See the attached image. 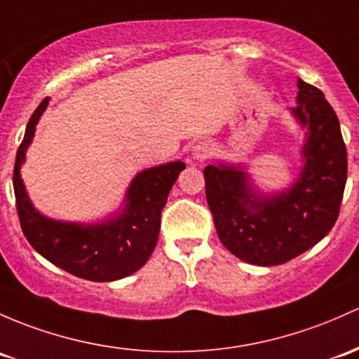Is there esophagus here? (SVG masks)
Masks as SVG:
<instances>
[{"label":"esophagus","mask_w":359,"mask_h":359,"mask_svg":"<svg viewBox=\"0 0 359 359\" xmlns=\"http://www.w3.org/2000/svg\"><path fill=\"white\" fill-rule=\"evenodd\" d=\"M210 153H211V148L210 144H206V142H198V144L192 148V158H194L196 161L206 160V158L210 156Z\"/></svg>","instance_id":"obj_1"}]
</instances>
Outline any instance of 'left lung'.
Wrapping results in <instances>:
<instances>
[{"label": "left lung", "mask_w": 359, "mask_h": 359, "mask_svg": "<svg viewBox=\"0 0 359 359\" xmlns=\"http://www.w3.org/2000/svg\"><path fill=\"white\" fill-rule=\"evenodd\" d=\"M292 115L303 129V170L282 192L263 194L243 165L205 168L206 199L222 244L243 262L282 265L323 239L341 210L348 153L334 108L315 86L297 81Z\"/></svg>", "instance_id": "left-lung-1"}]
</instances>
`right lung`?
<instances>
[{
	"mask_svg": "<svg viewBox=\"0 0 359 359\" xmlns=\"http://www.w3.org/2000/svg\"><path fill=\"white\" fill-rule=\"evenodd\" d=\"M48 101V97L41 101L30 116L15 158L13 189L22 232L41 256L75 277L93 282L127 277L148 262L156 246L161 210L186 165L172 161L139 172L127 189L126 206L100 224H77L44 217L30 203L20 167Z\"/></svg>",
	"mask_w": 359,
	"mask_h": 359,
	"instance_id": "1",
	"label": "right lung"
}]
</instances>
